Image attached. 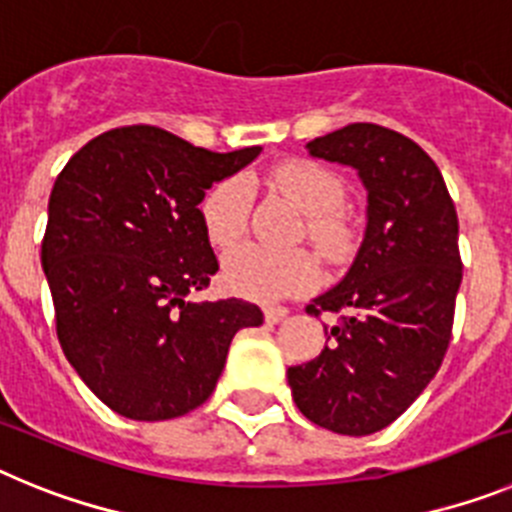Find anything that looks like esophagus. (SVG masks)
Instances as JSON below:
<instances>
[{"instance_id": "34e87169", "label": "esophagus", "mask_w": 512, "mask_h": 512, "mask_svg": "<svg viewBox=\"0 0 512 512\" xmlns=\"http://www.w3.org/2000/svg\"><path fill=\"white\" fill-rule=\"evenodd\" d=\"M287 307H277V305H269V307H264V320L269 325H277V323H282L284 318H287Z\"/></svg>"}]
</instances>
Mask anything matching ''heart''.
Returning a JSON list of instances; mask_svg holds the SVG:
<instances>
[{
    "mask_svg": "<svg viewBox=\"0 0 512 512\" xmlns=\"http://www.w3.org/2000/svg\"><path fill=\"white\" fill-rule=\"evenodd\" d=\"M271 182L289 197L305 217V235L320 248H336L343 235L338 207L343 184L336 174L312 161H287L271 171ZM251 212V184L243 176H228L207 192L202 202L207 238L217 248L241 241ZM318 261L305 251H269L261 246H241L223 261V279L235 295L271 302L300 295L318 282Z\"/></svg>",
    "mask_w": 512,
    "mask_h": 512,
    "instance_id": "heart-1",
    "label": "heart"
}]
</instances>
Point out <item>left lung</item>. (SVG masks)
<instances>
[{
	"instance_id": "obj_1",
	"label": "left lung",
	"mask_w": 512,
	"mask_h": 512,
	"mask_svg": "<svg viewBox=\"0 0 512 512\" xmlns=\"http://www.w3.org/2000/svg\"><path fill=\"white\" fill-rule=\"evenodd\" d=\"M312 158L356 169L366 230L346 277L307 305L343 312L320 356L289 366L300 413L343 436H369L428 387L451 341L461 284L459 220L433 158L405 135L354 122L307 143Z\"/></svg>"
}]
</instances>
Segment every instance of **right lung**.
<instances>
[{"instance_id": "1", "label": "right lung", "mask_w": 512, "mask_h": 512, "mask_svg": "<svg viewBox=\"0 0 512 512\" xmlns=\"http://www.w3.org/2000/svg\"><path fill=\"white\" fill-rule=\"evenodd\" d=\"M259 153L130 125L89 140L58 174L40 251L58 341L115 413L171 420L200 408L235 333L264 323L251 302L192 300L217 271L205 192Z\"/></svg>"}]
</instances>
